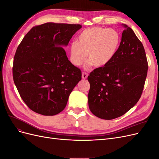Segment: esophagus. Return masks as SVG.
I'll list each match as a JSON object with an SVG mask.
<instances>
[{"label":"esophagus","mask_w":159,"mask_h":159,"mask_svg":"<svg viewBox=\"0 0 159 159\" xmlns=\"http://www.w3.org/2000/svg\"><path fill=\"white\" fill-rule=\"evenodd\" d=\"M88 74L87 73V72H85V71L82 72V78L83 79H86L88 78Z\"/></svg>","instance_id":"esophagus-1"}]
</instances>
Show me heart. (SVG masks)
<instances>
[{
	"label": "heart",
	"mask_w": 159,
	"mask_h": 159,
	"mask_svg": "<svg viewBox=\"0 0 159 159\" xmlns=\"http://www.w3.org/2000/svg\"><path fill=\"white\" fill-rule=\"evenodd\" d=\"M120 43L121 37L115 30L99 26L86 28L71 44L70 60L74 66H80L88 54L91 64L102 68L113 59Z\"/></svg>",
	"instance_id": "obj_1"
}]
</instances>
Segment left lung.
Segmentation results:
<instances>
[{
	"instance_id": "obj_1",
	"label": "left lung",
	"mask_w": 159,
	"mask_h": 159,
	"mask_svg": "<svg viewBox=\"0 0 159 159\" xmlns=\"http://www.w3.org/2000/svg\"><path fill=\"white\" fill-rule=\"evenodd\" d=\"M119 50L113 59L89 74V109L99 118L111 120L122 116L140 99L148 71L141 42L125 25Z\"/></svg>"
}]
</instances>
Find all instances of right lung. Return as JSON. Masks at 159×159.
Segmentation results:
<instances>
[{
  "mask_svg": "<svg viewBox=\"0 0 159 159\" xmlns=\"http://www.w3.org/2000/svg\"><path fill=\"white\" fill-rule=\"evenodd\" d=\"M81 25L47 22L34 26L14 57L12 75L19 94L33 111L55 115L64 109L81 80L80 69L68 60L67 46Z\"/></svg>",
  "mask_w": 159,
  "mask_h": 159,
  "instance_id": "1",
  "label": "right lung"
}]
</instances>
